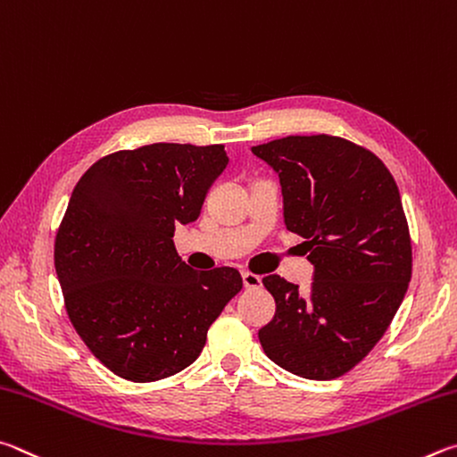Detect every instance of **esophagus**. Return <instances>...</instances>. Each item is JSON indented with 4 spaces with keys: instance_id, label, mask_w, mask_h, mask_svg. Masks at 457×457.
Here are the masks:
<instances>
[{
    "instance_id": "esophagus-1",
    "label": "esophagus",
    "mask_w": 457,
    "mask_h": 457,
    "mask_svg": "<svg viewBox=\"0 0 457 457\" xmlns=\"http://www.w3.org/2000/svg\"><path fill=\"white\" fill-rule=\"evenodd\" d=\"M243 285L245 289H259L262 285V278L259 275L251 273V270H243Z\"/></svg>"
}]
</instances>
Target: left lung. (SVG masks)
<instances>
[{
    "mask_svg": "<svg viewBox=\"0 0 457 457\" xmlns=\"http://www.w3.org/2000/svg\"><path fill=\"white\" fill-rule=\"evenodd\" d=\"M278 172L285 224L305 238L311 293L262 278L273 321L259 331L267 357L299 378L327 381L361 361L394 321L411 278V237L387 166L331 134L287 136L253 146Z\"/></svg>",
    "mask_w": 457,
    "mask_h": 457,
    "instance_id": "1",
    "label": "left lung"
}]
</instances>
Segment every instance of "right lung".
Segmentation results:
<instances>
[{"label": "right lung", "mask_w": 457, "mask_h": 457, "mask_svg": "<svg viewBox=\"0 0 457 457\" xmlns=\"http://www.w3.org/2000/svg\"><path fill=\"white\" fill-rule=\"evenodd\" d=\"M227 164L222 144L156 142L100 158L74 187L55 273L71 325L118 378L158 381L196 361L208 327L243 289L237 269H190L172 243Z\"/></svg>", "instance_id": "add662e5"}]
</instances>
